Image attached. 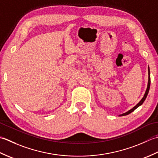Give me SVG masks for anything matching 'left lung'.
<instances>
[{"label": "left lung", "instance_id": "1", "mask_svg": "<svg viewBox=\"0 0 158 158\" xmlns=\"http://www.w3.org/2000/svg\"><path fill=\"white\" fill-rule=\"evenodd\" d=\"M148 72H149V80H148V85H147V90H146V91H145V93H144V97L142 98V99H141V100L138 103V104L134 106V107L133 108H131V110H128L127 112H125V113H123V114H120L119 116H125V115H127V114H130L131 112H132L134 110H136V109L138 108V107H139L140 106H141L143 104V102H144V100H145V99H146V98H147V95H148V93H149V88H150V84H151V78H150V71H149V67H148Z\"/></svg>", "mask_w": 158, "mask_h": 158}]
</instances>
